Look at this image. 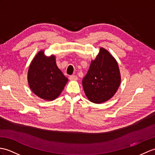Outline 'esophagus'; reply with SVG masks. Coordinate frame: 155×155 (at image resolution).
Here are the masks:
<instances>
[{
  "instance_id": "34e87169",
  "label": "esophagus",
  "mask_w": 155,
  "mask_h": 155,
  "mask_svg": "<svg viewBox=\"0 0 155 155\" xmlns=\"http://www.w3.org/2000/svg\"><path fill=\"white\" fill-rule=\"evenodd\" d=\"M69 79L71 81H77L78 77L76 75H71V76L69 77Z\"/></svg>"
}]
</instances>
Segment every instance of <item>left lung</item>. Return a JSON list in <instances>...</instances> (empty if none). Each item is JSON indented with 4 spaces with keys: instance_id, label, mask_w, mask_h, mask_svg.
Returning <instances> with one entry per match:
<instances>
[{
    "instance_id": "left-lung-1",
    "label": "left lung",
    "mask_w": 155,
    "mask_h": 155,
    "mask_svg": "<svg viewBox=\"0 0 155 155\" xmlns=\"http://www.w3.org/2000/svg\"><path fill=\"white\" fill-rule=\"evenodd\" d=\"M120 83L121 74L117 61L107 49L100 48L82 79L85 95L91 102L102 104L112 98Z\"/></svg>"
}]
</instances>
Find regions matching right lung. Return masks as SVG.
Instances as JSON below:
<instances>
[{
	"label": "right lung",
	"mask_w": 155,
	"mask_h": 155,
	"mask_svg": "<svg viewBox=\"0 0 155 155\" xmlns=\"http://www.w3.org/2000/svg\"><path fill=\"white\" fill-rule=\"evenodd\" d=\"M28 82L31 91L39 98L52 101L61 94L68 78L57 67L56 57L47 56L45 50H40L29 67Z\"/></svg>",
	"instance_id": "1"
}]
</instances>
